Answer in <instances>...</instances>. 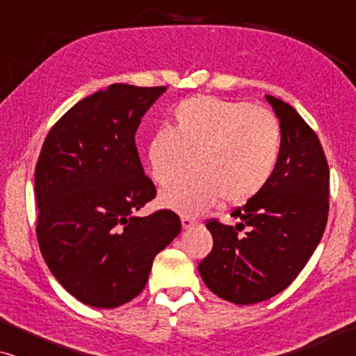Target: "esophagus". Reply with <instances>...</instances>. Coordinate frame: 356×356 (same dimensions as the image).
I'll return each mask as SVG.
<instances>
[{"label":"esophagus","mask_w":356,"mask_h":356,"mask_svg":"<svg viewBox=\"0 0 356 356\" xmlns=\"http://www.w3.org/2000/svg\"><path fill=\"white\" fill-rule=\"evenodd\" d=\"M181 225H183L184 230H188V228L196 227L197 225V220H194V218L184 216V217H181Z\"/></svg>","instance_id":"obj_1"}]
</instances>
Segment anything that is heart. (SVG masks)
Masks as SVG:
<instances>
[{"label": "heart", "mask_w": 356, "mask_h": 356, "mask_svg": "<svg viewBox=\"0 0 356 356\" xmlns=\"http://www.w3.org/2000/svg\"><path fill=\"white\" fill-rule=\"evenodd\" d=\"M282 129L272 111L211 95L184 99L173 110V128L160 126L147 143L150 177L168 186L189 167L194 173L165 189L160 204L196 216L222 197L238 206L256 197L274 177Z\"/></svg>", "instance_id": "1"}]
</instances>
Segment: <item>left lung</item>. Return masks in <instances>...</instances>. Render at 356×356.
<instances>
[{"label":"left lung","mask_w":356,"mask_h":356,"mask_svg":"<svg viewBox=\"0 0 356 356\" xmlns=\"http://www.w3.org/2000/svg\"><path fill=\"white\" fill-rule=\"evenodd\" d=\"M266 99L280 120L279 165L269 184L232 212L238 225L209 218L213 246L199 264L204 284L235 305L285 290L313 256L329 216V165L319 138L293 106Z\"/></svg>","instance_id":"left-lung-1"}]
</instances>
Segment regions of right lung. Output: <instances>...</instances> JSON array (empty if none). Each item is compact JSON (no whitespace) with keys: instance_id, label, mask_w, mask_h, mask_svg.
Masks as SVG:
<instances>
[{"instance_id":"right-lung-1","label":"right lung","mask_w":356,"mask_h":356,"mask_svg":"<svg viewBox=\"0 0 356 356\" xmlns=\"http://www.w3.org/2000/svg\"><path fill=\"white\" fill-rule=\"evenodd\" d=\"M167 87L111 84L53 124L35 167L37 240L48 269L82 303L116 308L147 284L154 257L181 232L173 211H136L157 196L136 131Z\"/></svg>"}]
</instances>
